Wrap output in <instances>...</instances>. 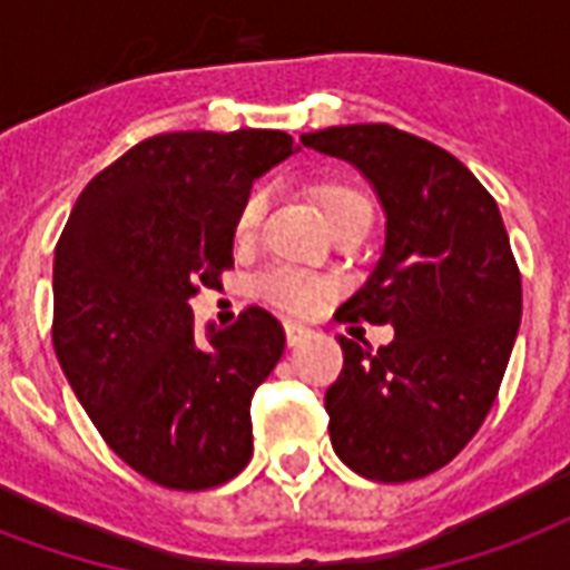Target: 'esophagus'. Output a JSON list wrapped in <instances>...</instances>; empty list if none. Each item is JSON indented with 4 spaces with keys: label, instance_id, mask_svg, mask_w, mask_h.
Instances as JSON below:
<instances>
[{
    "label": "esophagus",
    "instance_id": "esophagus-1",
    "mask_svg": "<svg viewBox=\"0 0 570 570\" xmlns=\"http://www.w3.org/2000/svg\"><path fill=\"white\" fill-rule=\"evenodd\" d=\"M284 331H286V346H298V343H304V340L313 334L311 328H304V325H295V322H286Z\"/></svg>",
    "mask_w": 570,
    "mask_h": 570
}]
</instances>
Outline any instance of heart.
I'll list each match as a JSON object with an SVG mask.
<instances>
[{
	"mask_svg": "<svg viewBox=\"0 0 570 570\" xmlns=\"http://www.w3.org/2000/svg\"><path fill=\"white\" fill-rule=\"evenodd\" d=\"M313 197L320 204L322 215L328 218L331 230L337 233L340 227L357 222V218H373V206L364 191L352 186L346 180H322L313 186ZM266 213V191L254 189L242 197L239 209L233 215V239L250 242L257 236V227ZM259 298H266L272 307L284 313H298L307 316L325 302V295L331 293V284L325 277L311 275L304 268L277 266L257 281Z\"/></svg>",
	"mask_w": 570,
	"mask_h": 570,
	"instance_id": "obj_1",
	"label": "heart"
}]
</instances>
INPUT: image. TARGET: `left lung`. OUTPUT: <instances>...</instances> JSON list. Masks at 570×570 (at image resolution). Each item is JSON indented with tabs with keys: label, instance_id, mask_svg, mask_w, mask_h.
<instances>
[{
	"label": "left lung",
	"instance_id": "obj_1",
	"mask_svg": "<svg viewBox=\"0 0 570 570\" xmlns=\"http://www.w3.org/2000/svg\"><path fill=\"white\" fill-rule=\"evenodd\" d=\"M302 145L361 168L387 213L379 266L337 320L396 337L379 348L340 337L331 443L366 479H423L468 446L503 384L523 304L509 233L468 165L405 129L328 127Z\"/></svg>",
	"mask_w": 570,
	"mask_h": 570
}]
</instances>
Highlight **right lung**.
I'll return each mask as SVG.
<instances>
[{
	"label": "right lung",
	"instance_id": "add662e5",
	"mask_svg": "<svg viewBox=\"0 0 570 570\" xmlns=\"http://www.w3.org/2000/svg\"><path fill=\"white\" fill-rule=\"evenodd\" d=\"M293 150L277 129L145 138L85 186L58 236V364L109 450L156 485L206 491L250 461V396L286 334L263 307L200 334L189 298L233 268L242 197Z\"/></svg>",
	"mask_w": 570,
	"mask_h": 570
}]
</instances>
